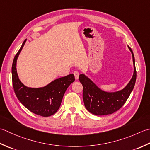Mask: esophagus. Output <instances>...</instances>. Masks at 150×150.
I'll return each mask as SVG.
<instances>
[{
    "label": "esophagus",
    "mask_w": 150,
    "mask_h": 150,
    "mask_svg": "<svg viewBox=\"0 0 150 150\" xmlns=\"http://www.w3.org/2000/svg\"><path fill=\"white\" fill-rule=\"evenodd\" d=\"M74 76H75V79H78V78H79V73H78V72L74 71Z\"/></svg>",
    "instance_id": "esophagus-1"
}]
</instances>
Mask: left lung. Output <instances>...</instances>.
<instances>
[{
  "label": "left lung",
  "instance_id": "8db88e82",
  "mask_svg": "<svg viewBox=\"0 0 150 150\" xmlns=\"http://www.w3.org/2000/svg\"><path fill=\"white\" fill-rule=\"evenodd\" d=\"M133 57V74L129 83L122 90L115 92H107L101 89L83 74L79 76L80 83L83 85V100L85 108L91 113L102 116L113 113L120 109L129 98L135 86L137 72L135 57L132 50L128 47Z\"/></svg>",
  "mask_w": 150,
  "mask_h": 150
}]
</instances>
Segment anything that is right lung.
I'll return each instance as SVG.
<instances>
[{
	"mask_svg": "<svg viewBox=\"0 0 150 150\" xmlns=\"http://www.w3.org/2000/svg\"><path fill=\"white\" fill-rule=\"evenodd\" d=\"M26 39L14 57L12 64V82L15 95L20 102L29 111L42 117H50L59 109L64 94L69 86L74 81V75L69 74L56 79L42 87L32 88L24 85L19 78L17 61Z\"/></svg>",
	"mask_w": 150,
	"mask_h": 150,
	"instance_id": "obj_1",
	"label": "right lung"
}]
</instances>
